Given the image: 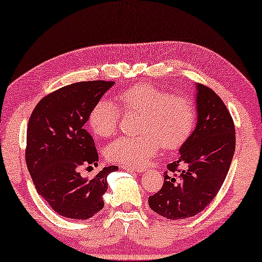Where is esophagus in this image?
<instances>
[{
	"label": "esophagus",
	"mask_w": 262,
	"mask_h": 262,
	"mask_svg": "<svg viewBox=\"0 0 262 262\" xmlns=\"http://www.w3.org/2000/svg\"><path fill=\"white\" fill-rule=\"evenodd\" d=\"M124 169H128V171H135V172H145L146 167L145 166H122Z\"/></svg>",
	"instance_id": "obj_1"
}]
</instances>
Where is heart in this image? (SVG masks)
<instances>
[{
    "instance_id": "obj_1",
    "label": "heart",
    "mask_w": 262,
    "mask_h": 262,
    "mask_svg": "<svg viewBox=\"0 0 262 262\" xmlns=\"http://www.w3.org/2000/svg\"><path fill=\"white\" fill-rule=\"evenodd\" d=\"M115 102L101 99L91 110L89 126L99 138L115 134L121 117L119 106L124 113L141 116L138 123L140 135L121 136L106 146L105 156L114 163L138 166L152 158L160 145L165 149L178 148L197 122L193 99L150 84H136L121 90Z\"/></svg>"
}]
</instances>
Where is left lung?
Instances as JSON below:
<instances>
[{
	"instance_id": "obj_1",
	"label": "left lung",
	"mask_w": 262,
	"mask_h": 262,
	"mask_svg": "<svg viewBox=\"0 0 262 262\" xmlns=\"http://www.w3.org/2000/svg\"><path fill=\"white\" fill-rule=\"evenodd\" d=\"M197 126L167 165L164 185L149 196L153 211L169 220L192 217L208 206L222 186L235 152L229 110L210 88L197 84Z\"/></svg>"
}]
</instances>
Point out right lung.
<instances>
[{
  "mask_svg": "<svg viewBox=\"0 0 262 262\" xmlns=\"http://www.w3.org/2000/svg\"><path fill=\"white\" fill-rule=\"evenodd\" d=\"M114 83L90 80L60 88L41 98L29 117L27 168L38 193L60 216L88 220L104 206L106 177L119 167H104L91 180L79 169L97 165V149L84 124Z\"/></svg>",
  "mask_w": 262,
  "mask_h": 262,
  "instance_id": "right-lung-1",
  "label": "right lung"
}]
</instances>
